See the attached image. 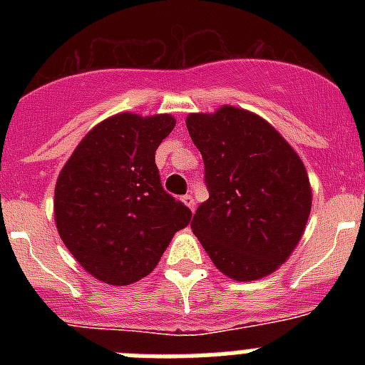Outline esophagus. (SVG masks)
Listing matches in <instances>:
<instances>
[{"mask_svg":"<svg viewBox=\"0 0 365 365\" xmlns=\"http://www.w3.org/2000/svg\"><path fill=\"white\" fill-rule=\"evenodd\" d=\"M182 202H185V205L186 206H188V208H190V210H195V201H193V197H192V195H190V193H186V195H185V197H182Z\"/></svg>","mask_w":365,"mask_h":365,"instance_id":"34e87169","label":"esophagus"}]
</instances>
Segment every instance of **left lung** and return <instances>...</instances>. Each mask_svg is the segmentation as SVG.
Masks as SVG:
<instances>
[{"instance_id": "obj_1", "label": "left lung", "mask_w": 365, "mask_h": 365, "mask_svg": "<svg viewBox=\"0 0 365 365\" xmlns=\"http://www.w3.org/2000/svg\"><path fill=\"white\" fill-rule=\"evenodd\" d=\"M186 128L210 193L193 215V234L225 276L265 278L302 240L312 205L307 170L291 144L247 109L192 113Z\"/></svg>"}]
</instances>
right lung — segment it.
Segmentation results:
<instances>
[{"instance_id":"obj_1","label":"right lung","mask_w":365,"mask_h":365,"mask_svg":"<svg viewBox=\"0 0 365 365\" xmlns=\"http://www.w3.org/2000/svg\"><path fill=\"white\" fill-rule=\"evenodd\" d=\"M172 115L118 113L76 146L54 188V221L74 259L109 285H130L157 267L188 206L164 192L155 151Z\"/></svg>"}]
</instances>
